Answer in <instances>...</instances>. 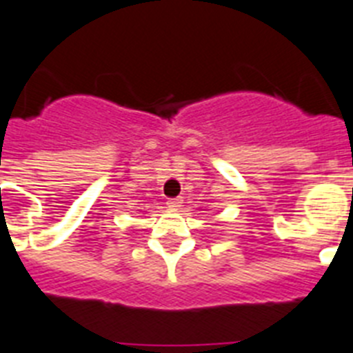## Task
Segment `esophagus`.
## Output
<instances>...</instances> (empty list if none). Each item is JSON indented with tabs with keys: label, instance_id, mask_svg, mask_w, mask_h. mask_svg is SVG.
<instances>
[{
	"label": "esophagus",
	"instance_id": "obj_1",
	"mask_svg": "<svg viewBox=\"0 0 353 353\" xmlns=\"http://www.w3.org/2000/svg\"><path fill=\"white\" fill-rule=\"evenodd\" d=\"M167 204H168V208L179 210L183 206V197H176V199H168Z\"/></svg>",
	"mask_w": 353,
	"mask_h": 353
}]
</instances>
